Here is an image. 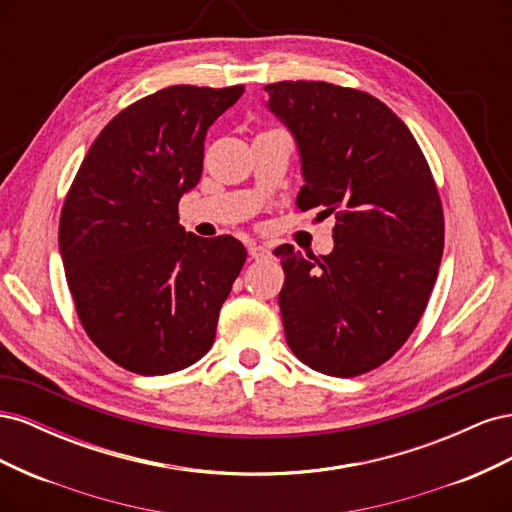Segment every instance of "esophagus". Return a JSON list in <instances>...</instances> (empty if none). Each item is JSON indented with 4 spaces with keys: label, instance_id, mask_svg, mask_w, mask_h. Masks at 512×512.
Instances as JSON below:
<instances>
[{
    "label": "esophagus",
    "instance_id": "34e87169",
    "mask_svg": "<svg viewBox=\"0 0 512 512\" xmlns=\"http://www.w3.org/2000/svg\"><path fill=\"white\" fill-rule=\"evenodd\" d=\"M247 252H250V256L254 258V260H260V258H267L271 252L267 250L265 245H260V243H250L247 245Z\"/></svg>",
    "mask_w": 512,
    "mask_h": 512
}]
</instances>
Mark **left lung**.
I'll list each match as a JSON object with an SVG mask.
<instances>
[{
  "instance_id": "8db88e82",
  "label": "left lung",
  "mask_w": 512,
  "mask_h": 512,
  "mask_svg": "<svg viewBox=\"0 0 512 512\" xmlns=\"http://www.w3.org/2000/svg\"><path fill=\"white\" fill-rule=\"evenodd\" d=\"M267 108L299 147L301 211L335 215L327 256L275 247L286 282L284 333L320 374L361 376L406 344L436 284L444 215L412 132L359 89L322 81L267 85Z\"/></svg>"
}]
</instances>
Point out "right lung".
I'll return each instance as SVG.
<instances>
[{
  "label": "right lung",
  "instance_id": "right-lung-1",
  "mask_svg": "<svg viewBox=\"0 0 512 512\" xmlns=\"http://www.w3.org/2000/svg\"><path fill=\"white\" fill-rule=\"evenodd\" d=\"M243 91L173 85L123 108L66 196L59 254L76 314L91 342L134 374H173L207 354L245 262L235 237L203 239L179 224L207 130Z\"/></svg>",
  "mask_w": 512,
  "mask_h": 512
}]
</instances>
